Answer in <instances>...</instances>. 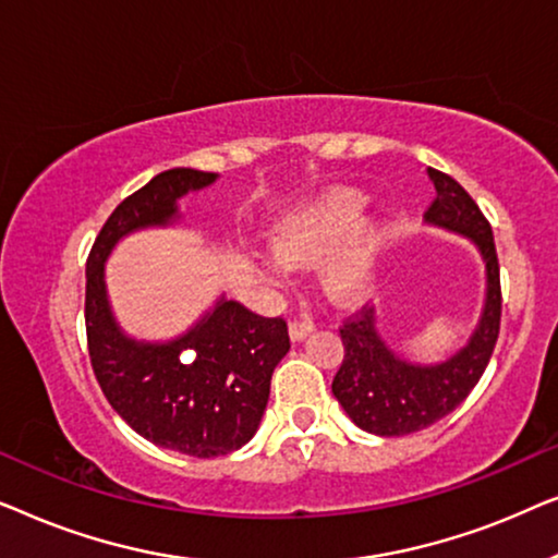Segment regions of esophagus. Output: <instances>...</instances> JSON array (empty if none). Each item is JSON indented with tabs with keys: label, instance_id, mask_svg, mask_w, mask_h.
Returning <instances> with one entry per match:
<instances>
[{
	"label": "esophagus",
	"instance_id": "obj_1",
	"mask_svg": "<svg viewBox=\"0 0 558 558\" xmlns=\"http://www.w3.org/2000/svg\"><path fill=\"white\" fill-rule=\"evenodd\" d=\"M310 332H312V323H302V319L289 323V338H292V342H302Z\"/></svg>",
	"mask_w": 558,
	"mask_h": 558
}]
</instances>
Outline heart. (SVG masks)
<instances>
[{
	"label": "heart",
	"instance_id": "1",
	"mask_svg": "<svg viewBox=\"0 0 558 558\" xmlns=\"http://www.w3.org/2000/svg\"><path fill=\"white\" fill-rule=\"evenodd\" d=\"M365 197L335 187L294 210L274 228V254L258 256L256 269L266 281L284 284L287 266H312L335 247L325 264V289L338 304L365 300L376 279L388 241V226L378 216H361Z\"/></svg>",
	"mask_w": 558,
	"mask_h": 558
}]
</instances>
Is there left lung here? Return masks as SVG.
Masks as SVG:
<instances>
[{"mask_svg": "<svg viewBox=\"0 0 558 558\" xmlns=\"http://www.w3.org/2000/svg\"><path fill=\"white\" fill-rule=\"evenodd\" d=\"M437 197L424 213L426 223L464 235L485 264V307L468 345L441 363H411L393 353L376 327V310L363 307L340 327L345 357L332 378V393L363 432L403 437L422 432L460 407L477 386L500 332V266L493 228L460 182L432 170Z\"/></svg>", "mask_w": 558, "mask_h": 558, "instance_id": "1", "label": "left lung"}]
</instances>
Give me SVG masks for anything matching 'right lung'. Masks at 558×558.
Instances as JSON below:
<instances>
[{
  "label": "right lung",
  "instance_id": "obj_1",
  "mask_svg": "<svg viewBox=\"0 0 558 558\" xmlns=\"http://www.w3.org/2000/svg\"><path fill=\"white\" fill-rule=\"evenodd\" d=\"M216 180V172L190 167L159 172L119 203L86 264V335L98 386L136 434L190 457L228 454L254 437L271 373L289 353L287 323L218 296L178 338H129L106 292V258L129 233L178 223L180 197Z\"/></svg>",
  "mask_w": 558,
  "mask_h": 558
}]
</instances>
